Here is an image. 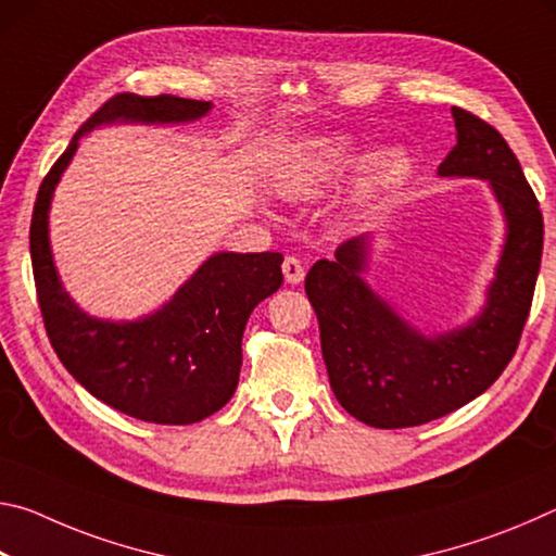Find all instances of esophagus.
<instances>
[{
    "instance_id": "obj_1",
    "label": "esophagus",
    "mask_w": 556,
    "mask_h": 556,
    "mask_svg": "<svg viewBox=\"0 0 556 556\" xmlns=\"http://www.w3.org/2000/svg\"><path fill=\"white\" fill-rule=\"evenodd\" d=\"M281 271H285V279H287V285H301V281H304V265H301V262L296 260V257H287L285 260V265H281Z\"/></svg>"
}]
</instances>
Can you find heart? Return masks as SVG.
<instances>
[{"mask_svg": "<svg viewBox=\"0 0 556 556\" xmlns=\"http://www.w3.org/2000/svg\"><path fill=\"white\" fill-rule=\"evenodd\" d=\"M353 156L355 147L348 137L316 139L294 164L287 166L285 172L277 176V191L281 199H287L289 203L314 201L338 174L345 172V166L353 162ZM407 166L409 159L402 149H384V152L375 154L370 162L365 164L363 176L357 178L353 203H370L375 195L388 191L397 178H402L404 172H407Z\"/></svg>", "mask_w": 556, "mask_h": 556, "instance_id": "b5f03b06", "label": "heart"}]
</instances>
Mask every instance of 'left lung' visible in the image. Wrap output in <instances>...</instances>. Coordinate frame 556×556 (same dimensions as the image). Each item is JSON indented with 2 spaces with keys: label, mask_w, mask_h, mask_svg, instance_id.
<instances>
[{
  "label": "left lung",
  "mask_w": 556,
  "mask_h": 556,
  "mask_svg": "<svg viewBox=\"0 0 556 556\" xmlns=\"http://www.w3.org/2000/svg\"><path fill=\"white\" fill-rule=\"evenodd\" d=\"M451 115L456 147L439 176L488 181L505 218L481 312L451 331L421 333L365 281L370 235L345 240L306 275L328 382L341 407L368 427L427 425L476 400L510 363L530 314L542 260L540 203L501 131L460 108Z\"/></svg>",
  "instance_id": "8db88e82"
}]
</instances>
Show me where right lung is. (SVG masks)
<instances>
[{
  "label": "right lung",
  "mask_w": 556,
  "mask_h": 556,
  "mask_svg": "<svg viewBox=\"0 0 556 556\" xmlns=\"http://www.w3.org/2000/svg\"><path fill=\"white\" fill-rule=\"evenodd\" d=\"M211 102L122 92L83 125L46 174L31 215V265L55 355L92 397L154 425H193L228 404L238 388L244 324L281 287L279 252H215L162 308L135 321L83 312L63 289L49 238V211L80 137L108 125H186Z\"/></svg>",
  "instance_id": "1"
}]
</instances>
